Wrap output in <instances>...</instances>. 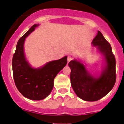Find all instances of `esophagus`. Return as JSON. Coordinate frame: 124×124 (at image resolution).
Segmentation results:
<instances>
[{"label":"esophagus","instance_id":"obj_1","mask_svg":"<svg viewBox=\"0 0 124 124\" xmlns=\"http://www.w3.org/2000/svg\"><path fill=\"white\" fill-rule=\"evenodd\" d=\"M72 59V57L70 56H68V63H69V62H70Z\"/></svg>","mask_w":124,"mask_h":124}]
</instances>
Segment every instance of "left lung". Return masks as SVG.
I'll return each mask as SVG.
<instances>
[{
  "instance_id": "1",
  "label": "left lung",
  "mask_w": 124,
  "mask_h": 124,
  "mask_svg": "<svg viewBox=\"0 0 124 124\" xmlns=\"http://www.w3.org/2000/svg\"><path fill=\"white\" fill-rule=\"evenodd\" d=\"M94 46L105 58L106 66L99 77L92 75L85 66L76 59L71 61L68 65L71 68V84L78 97L88 101H94L103 97L113 88L116 81V61L111 46L102 34L98 31L92 41Z\"/></svg>"
}]
</instances>
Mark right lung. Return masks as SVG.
<instances>
[{
	"instance_id": "obj_1",
	"label": "right lung",
	"mask_w": 124,
	"mask_h": 124,
	"mask_svg": "<svg viewBox=\"0 0 124 124\" xmlns=\"http://www.w3.org/2000/svg\"><path fill=\"white\" fill-rule=\"evenodd\" d=\"M39 24H34L18 40L12 62L14 82L19 92L26 98L40 100L47 97L53 87V81L67 63V56L34 68L27 61L24 50L25 38Z\"/></svg>"
}]
</instances>
